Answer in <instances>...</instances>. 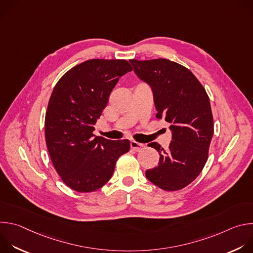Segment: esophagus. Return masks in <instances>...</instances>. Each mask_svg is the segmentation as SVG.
I'll use <instances>...</instances> for the list:
<instances>
[{
    "label": "esophagus",
    "mask_w": 253,
    "mask_h": 253,
    "mask_svg": "<svg viewBox=\"0 0 253 253\" xmlns=\"http://www.w3.org/2000/svg\"><path fill=\"white\" fill-rule=\"evenodd\" d=\"M130 146H131V148H132L134 151H137V152L141 151V150L143 149V147H144L143 144L138 143V142H136V141H131V142H130Z\"/></svg>",
    "instance_id": "esophagus-1"
}]
</instances>
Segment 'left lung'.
Segmentation results:
<instances>
[{"label":"left lung","instance_id":"1","mask_svg":"<svg viewBox=\"0 0 253 253\" xmlns=\"http://www.w3.org/2000/svg\"><path fill=\"white\" fill-rule=\"evenodd\" d=\"M137 76L153 91L156 117L170 123L172 141L167 150L149 143L159 152L158 165L146 170V177L165 191L189 185L202 171L213 136L209 97L186 67L168 59H131Z\"/></svg>","mask_w":253,"mask_h":253}]
</instances>
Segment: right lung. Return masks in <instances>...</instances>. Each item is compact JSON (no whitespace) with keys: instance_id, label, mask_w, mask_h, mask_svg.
Segmentation results:
<instances>
[{"instance_id":"1","label":"right lung","mask_w":253,"mask_h":253,"mask_svg":"<svg viewBox=\"0 0 253 253\" xmlns=\"http://www.w3.org/2000/svg\"><path fill=\"white\" fill-rule=\"evenodd\" d=\"M132 71L126 60L91 59L70 69L58 81L45 116L50 158L62 181L78 192H93L113 175L130 141L94 137L96 124L119 77Z\"/></svg>"}]
</instances>
